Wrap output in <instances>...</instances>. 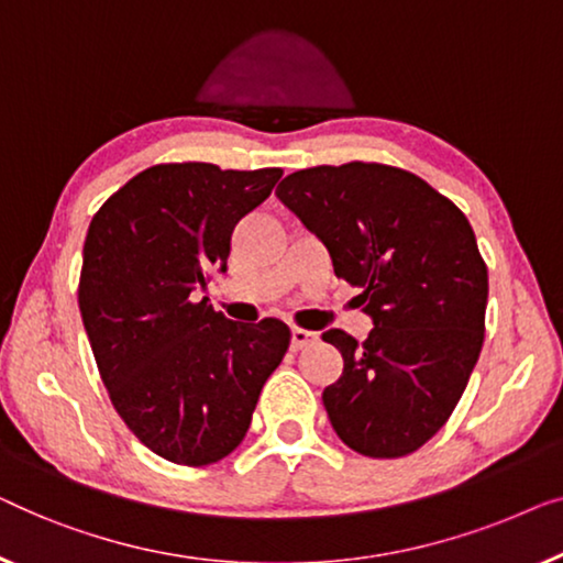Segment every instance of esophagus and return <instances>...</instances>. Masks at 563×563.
Wrapping results in <instances>:
<instances>
[{"label":"esophagus","mask_w":563,"mask_h":563,"mask_svg":"<svg viewBox=\"0 0 563 563\" xmlns=\"http://www.w3.org/2000/svg\"><path fill=\"white\" fill-rule=\"evenodd\" d=\"M316 339H319V336H316L313 334V331H308V329H292L290 331V350L292 352H300V350H306V346H311L313 342H316Z\"/></svg>","instance_id":"esophagus-1"}]
</instances>
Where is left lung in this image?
Returning a JSON list of instances; mask_svg holds the SVG:
<instances>
[{"label":"left lung","instance_id":"left-lung-1","mask_svg":"<svg viewBox=\"0 0 563 563\" xmlns=\"http://www.w3.org/2000/svg\"><path fill=\"white\" fill-rule=\"evenodd\" d=\"M278 199L327 244L336 278L362 288L375 329H331L344 357L323 390L336 437L372 459L413 454L462 398L485 342L487 265L462 211L413 173L383 163L316 165Z\"/></svg>","mask_w":563,"mask_h":563}]
</instances>
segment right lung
<instances>
[{
  "label": "right lung",
  "mask_w": 563,
  "mask_h": 563,
  "mask_svg": "<svg viewBox=\"0 0 563 563\" xmlns=\"http://www.w3.org/2000/svg\"><path fill=\"white\" fill-rule=\"evenodd\" d=\"M280 168L161 163L93 213L78 308L109 400L134 437L173 464L203 466L240 446L260 390L283 362L278 319L229 321L194 300L227 271L234 227Z\"/></svg>",
  "instance_id": "obj_1"
}]
</instances>
